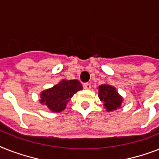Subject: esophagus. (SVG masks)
I'll list each match as a JSON object with an SVG mask.
<instances>
[{
	"mask_svg": "<svg viewBox=\"0 0 159 159\" xmlns=\"http://www.w3.org/2000/svg\"><path fill=\"white\" fill-rule=\"evenodd\" d=\"M84 89H86V90H90L91 88V86L90 83H84Z\"/></svg>",
	"mask_w": 159,
	"mask_h": 159,
	"instance_id": "34e87169",
	"label": "esophagus"
}]
</instances>
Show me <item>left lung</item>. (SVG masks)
Listing matches in <instances>:
<instances>
[{"label":"left lung","mask_w":159,"mask_h":159,"mask_svg":"<svg viewBox=\"0 0 159 159\" xmlns=\"http://www.w3.org/2000/svg\"><path fill=\"white\" fill-rule=\"evenodd\" d=\"M98 96L107 112L117 110L121 108L123 97L119 95L114 86L104 83L98 86Z\"/></svg>","instance_id":"left-lung-1"}]
</instances>
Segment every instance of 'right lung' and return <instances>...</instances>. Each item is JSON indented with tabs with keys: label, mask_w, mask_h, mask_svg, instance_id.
<instances>
[{
	"label": "right lung",
	"mask_w": 159,
	"mask_h": 159,
	"mask_svg": "<svg viewBox=\"0 0 159 159\" xmlns=\"http://www.w3.org/2000/svg\"><path fill=\"white\" fill-rule=\"evenodd\" d=\"M82 88V83L78 80L64 79L53 87L42 91L39 101L51 112L60 113L66 109L67 104L73 95Z\"/></svg>",
	"instance_id": "right-lung-1"
}]
</instances>
